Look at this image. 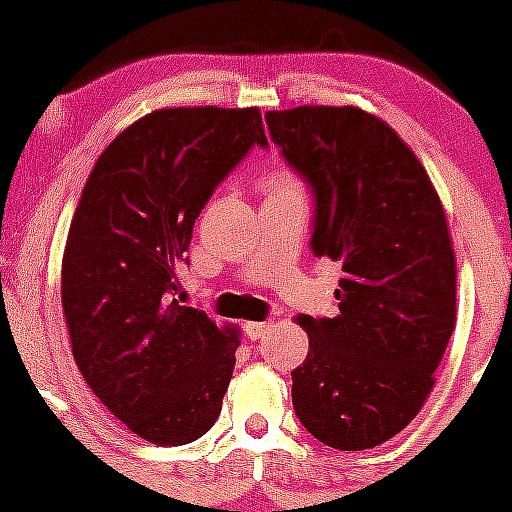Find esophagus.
Wrapping results in <instances>:
<instances>
[{"label":"esophagus","instance_id":"34e87169","mask_svg":"<svg viewBox=\"0 0 512 512\" xmlns=\"http://www.w3.org/2000/svg\"><path fill=\"white\" fill-rule=\"evenodd\" d=\"M272 324L270 322H247L245 324V334L250 342H260V339H265L267 334H270Z\"/></svg>","mask_w":512,"mask_h":512}]
</instances>
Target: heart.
<instances>
[{"label":"heart","mask_w":512,"mask_h":512,"mask_svg":"<svg viewBox=\"0 0 512 512\" xmlns=\"http://www.w3.org/2000/svg\"><path fill=\"white\" fill-rule=\"evenodd\" d=\"M299 188L297 180L289 178V175H277L275 180L270 183V193H280V190H294Z\"/></svg>","instance_id":"heart-1"}]
</instances>
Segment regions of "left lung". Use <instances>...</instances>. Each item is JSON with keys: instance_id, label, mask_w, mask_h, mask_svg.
<instances>
[{"instance_id": "obj_1", "label": "left lung", "mask_w": 512, "mask_h": 512, "mask_svg": "<svg viewBox=\"0 0 512 512\" xmlns=\"http://www.w3.org/2000/svg\"><path fill=\"white\" fill-rule=\"evenodd\" d=\"M314 198V257L342 262L337 317H299L309 352L292 406L324 446L364 451L409 426L456 329V257L426 168L354 106L267 111Z\"/></svg>"}]
</instances>
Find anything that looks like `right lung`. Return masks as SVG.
I'll use <instances>...</instances> for the list:
<instances>
[{
	"mask_svg": "<svg viewBox=\"0 0 512 512\" xmlns=\"http://www.w3.org/2000/svg\"><path fill=\"white\" fill-rule=\"evenodd\" d=\"M267 148L257 108H160L96 160L69 227L61 304L86 384L156 446L213 428L237 332L178 299L200 210L247 156Z\"/></svg>",
	"mask_w": 512,
	"mask_h": 512,
	"instance_id": "1",
	"label": "right lung"
}]
</instances>
